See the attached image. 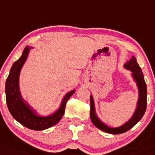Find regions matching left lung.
Wrapping results in <instances>:
<instances>
[{
    "instance_id": "8db88e82",
    "label": "left lung",
    "mask_w": 155,
    "mask_h": 155,
    "mask_svg": "<svg viewBox=\"0 0 155 155\" xmlns=\"http://www.w3.org/2000/svg\"><path fill=\"white\" fill-rule=\"evenodd\" d=\"M123 68L131 71V76L134 81L136 83L138 91H139V99L137 102V107L135 108L134 114L129 119V120H127L125 123H123V125L117 127H111L110 126H108L98 117L96 111H95V101H94L93 96L91 95L90 96V116L91 122L98 129L106 132V133H109V134H122V133H124V132L127 131L128 130H130V128L133 127L136 123L140 121V119L143 118L145 114L146 109H147V84H146L145 80H144L142 69L137 63L136 58L134 56H132L131 59H130L125 64L123 65Z\"/></svg>"
}]
</instances>
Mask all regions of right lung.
I'll return each instance as SVG.
<instances>
[{
  "mask_svg": "<svg viewBox=\"0 0 155 155\" xmlns=\"http://www.w3.org/2000/svg\"><path fill=\"white\" fill-rule=\"evenodd\" d=\"M32 48L33 47L26 46L22 56L12 64L10 69L5 83L6 103L9 112L16 121L31 130H43L53 127L61 119L64 114L67 102L75 93V90H71L65 94L60 107L52 114L43 116L36 112V110L22 98L19 87V77L21 69Z\"/></svg>",
  "mask_w": 155,
  "mask_h": 155,
  "instance_id": "add662e5",
  "label": "right lung"
}]
</instances>
